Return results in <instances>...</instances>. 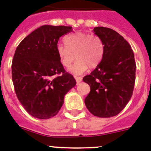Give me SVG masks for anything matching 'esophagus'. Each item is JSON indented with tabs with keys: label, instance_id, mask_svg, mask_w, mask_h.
Segmentation results:
<instances>
[{
	"label": "esophagus",
	"instance_id": "34e87169",
	"mask_svg": "<svg viewBox=\"0 0 151 151\" xmlns=\"http://www.w3.org/2000/svg\"><path fill=\"white\" fill-rule=\"evenodd\" d=\"M76 81H77V84H79L80 82L82 81V78L81 77H75Z\"/></svg>",
	"mask_w": 151,
	"mask_h": 151
}]
</instances>
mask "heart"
<instances>
[{
    "instance_id": "obj_1",
    "label": "heart",
    "mask_w": 151,
    "mask_h": 151,
    "mask_svg": "<svg viewBox=\"0 0 151 151\" xmlns=\"http://www.w3.org/2000/svg\"><path fill=\"white\" fill-rule=\"evenodd\" d=\"M64 44L58 45L56 52L61 64L68 67L74 59H78L69 68L74 74H81L100 63L104 56L105 46L101 38L89 33L75 32L64 38Z\"/></svg>"
}]
</instances>
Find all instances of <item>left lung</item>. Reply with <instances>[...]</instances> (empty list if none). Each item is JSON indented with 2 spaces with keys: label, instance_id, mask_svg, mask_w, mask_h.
<instances>
[{
  "label": "left lung",
  "instance_id": "left-lung-1",
  "mask_svg": "<svg viewBox=\"0 0 151 151\" xmlns=\"http://www.w3.org/2000/svg\"><path fill=\"white\" fill-rule=\"evenodd\" d=\"M104 42L103 58L83 81L91 91L84 103L91 113L101 118L118 115L131 99L136 79L134 54L128 42L113 29L95 27Z\"/></svg>",
  "mask_w": 151,
  "mask_h": 151
}]
</instances>
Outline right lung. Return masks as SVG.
I'll return each mask as SVG.
<instances>
[{"mask_svg":"<svg viewBox=\"0 0 151 151\" xmlns=\"http://www.w3.org/2000/svg\"><path fill=\"white\" fill-rule=\"evenodd\" d=\"M72 27L42 25L16 48L12 71L18 99L33 117L47 119L62 107L65 95L77 82L65 71L56 52L59 39Z\"/></svg>","mask_w":151,"mask_h":151,"instance_id":"obj_1","label":"right lung"}]
</instances>
